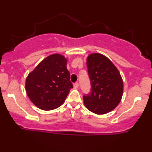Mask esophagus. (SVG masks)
Returning <instances> with one entry per match:
<instances>
[{"label":"esophagus","instance_id":"obj_1","mask_svg":"<svg viewBox=\"0 0 152 152\" xmlns=\"http://www.w3.org/2000/svg\"><path fill=\"white\" fill-rule=\"evenodd\" d=\"M74 88H78V82H76V83H74Z\"/></svg>","mask_w":152,"mask_h":152}]
</instances>
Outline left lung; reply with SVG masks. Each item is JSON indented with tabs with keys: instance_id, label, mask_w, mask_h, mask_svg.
Listing matches in <instances>:
<instances>
[{
	"instance_id": "left-lung-1",
	"label": "left lung",
	"mask_w": 152,
	"mask_h": 152,
	"mask_svg": "<svg viewBox=\"0 0 152 152\" xmlns=\"http://www.w3.org/2000/svg\"><path fill=\"white\" fill-rule=\"evenodd\" d=\"M86 64L91 91L83 96L84 105L94 114H107L118 105L123 95L124 84L119 71L101 53L90 54Z\"/></svg>"
}]
</instances>
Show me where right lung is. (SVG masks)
<instances>
[{
    "label": "right lung",
    "mask_w": 152,
    "mask_h": 152,
    "mask_svg": "<svg viewBox=\"0 0 152 152\" xmlns=\"http://www.w3.org/2000/svg\"><path fill=\"white\" fill-rule=\"evenodd\" d=\"M66 64L67 59L64 56L52 54L28 75L26 91L35 106L50 111L64 104L73 88Z\"/></svg>",
    "instance_id": "1"
}]
</instances>
